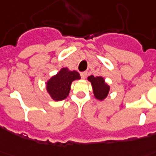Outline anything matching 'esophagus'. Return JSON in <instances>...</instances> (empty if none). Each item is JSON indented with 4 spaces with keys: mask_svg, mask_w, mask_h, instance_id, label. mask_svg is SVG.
Returning a JSON list of instances; mask_svg holds the SVG:
<instances>
[{
    "mask_svg": "<svg viewBox=\"0 0 156 156\" xmlns=\"http://www.w3.org/2000/svg\"><path fill=\"white\" fill-rule=\"evenodd\" d=\"M80 75H81V78H83V79H84V78L87 77V72H83L80 73Z\"/></svg>",
    "mask_w": 156,
    "mask_h": 156,
    "instance_id": "obj_1",
    "label": "esophagus"
}]
</instances>
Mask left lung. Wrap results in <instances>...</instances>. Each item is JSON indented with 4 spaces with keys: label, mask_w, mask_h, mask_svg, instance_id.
<instances>
[{
    "label": "left lung",
    "mask_w": 156,
    "mask_h": 156,
    "mask_svg": "<svg viewBox=\"0 0 156 156\" xmlns=\"http://www.w3.org/2000/svg\"><path fill=\"white\" fill-rule=\"evenodd\" d=\"M87 80L92 84L95 98L99 101H103L108 95L110 90V86L106 83L104 78L101 76L94 77L93 75H91L87 77Z\"/></svg>",
    "instance_id": "1"
}]
</instances>
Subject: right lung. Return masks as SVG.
<instances>
[{"instance_id": "1", "label": "right lung", "mask_w": 156, "mask_h": 156, "mask_svg": "<svg viewBox=\"0 0 156 156\" xmlns=\"http://www.w3.org/2000/svg\"><path fill=\"white\" fill-rule=\"evenodd\" d=\"M80 78V74L77 71L62 68L58 73L46 81L47 93L54 101H62L69 96L73 82L79 80Z\"/></svg>"}]
</instances>
